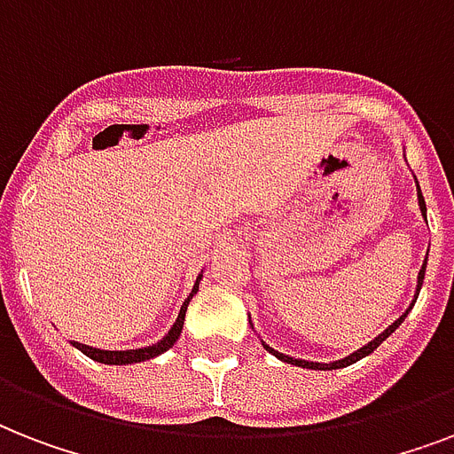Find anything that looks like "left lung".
Instances as JSON below:
<instances>
[{
  "label": "left lung",
  "instance_id": "left-lung-1",
  "mask_svg": "<svg viewBox=\"0 0 454 454\" xmlns=\"http://www.w3.org/2000/svg\"><path fill=\"white\" fill-rule=\"evenodd\" d=\"M417 198H419V209H422L424 219H427V205H424V198H422V191H419V185H417ZM424 270H427V262H424L422 270H419V278H417V294H419V290H422V283H424ZM408 310H410V309H408ZM408 310H405V313H403V316L398 317V320H395L394 325H388L387 330L381 332L380 337H374L372 341H370V344H365V346H363V348H358V351H356V353H351V356H346V358L337 360V363H309V360L290 358V356H285V353H278L276 348H270L269 344H263V348H266V351H269V353H273V356H276V358L283 360V363H290V365L309 367V370H337V367L351 365V363H356V360H360V358H365V356H370V353H372L374 348H377V346H380L381 341H384V339L388 337V334H391V332H395V327H398V325H401L403 320H405V316H408Z\"/></svg>",
  "mask_w": 454,
  "mask_h": 454
}]
</instances>
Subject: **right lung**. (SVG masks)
<instances>
[{
    "label": "right lung",
    "mask_w": 454,
    "mask_h": 454,
    "mask_svg": "<svg viewBox=\"0 0 454 454\" xmlns=\"http://www.w3.org/2000/svg\"><path fill=\"white\" fill-rule=\"evenodd\" d=\"M200 278H202V276H198V280H195V287H192L191 297L185 299L184 306H181V313H178L174 327H171V330L164 334V339H160L157 344L145 346V348H131V351H101V348H91V346L77 344V341H73V346H77V348H80L84 356H89L91 360H98V363H106V365H131V363H141V360L155 358V356L164 353L167 348H171V346H174V341L178 339V334H181V330H184L185 309H188V301L192 299V294L198 292Z\"/></svg>",
    "instance_id": "right-lung-1"
}]
</instances>
